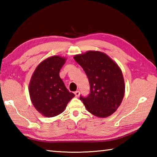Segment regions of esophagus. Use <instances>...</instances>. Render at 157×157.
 <instances>
[{"label":"esophagus","mask_w":157,"mask_h":157,"mask_svg":"<svg viewBox=\"0 0 157 157\" xmlns=\"http://www.w3.org/2000/svg\"><path fill=\"white\" fill-rule=\"evenodd\" d=\"M74 94H75V96H76V97H78L79 95V94H80V93H79V91H76L74 92Z\"/></svg>","instance_id":"obj_1"}]
</instances>
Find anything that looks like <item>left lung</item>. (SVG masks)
I'll use <instances>...</instances> for the list:
<instances>
[{"label": "left lung", "instance_id": "8db88e82", "mask_svg": "<svg viewBox=\"0 0 157 157\" xmlns=\"http://www.w3.org/2000/svg\"><path fill=\"white\" fill-rule=\"evenodd\" d=\"M74 59L84 69L89 79L90 93L80 95L86 109L95 116L105 118L120 106L124 94V82L121 68L105 53L89 51Z\"/></svg>", "mask_w": 157, "mask_h": 157}]
</instances>
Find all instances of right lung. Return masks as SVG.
Returning <instances> with one entry per match:
<instances>
[{
	"label": "right lung",
	"instance_id": "add662e5",
	"mask_svg": "<svg viewBox=\"0 0 157 157\" xmlns=\"http://www.w3.org/2000/svg\"><path fill=\"white\" fill-rule=\"evenodd\" d=\"M66 59L52 56L43 61L34 71L29 85V93L34 107L46 117L62 113L75 96L66 89L59 77V71Z\"/></svg>",
	"mask_w": 157,
	"mask_h": 157
}]
</instances>
